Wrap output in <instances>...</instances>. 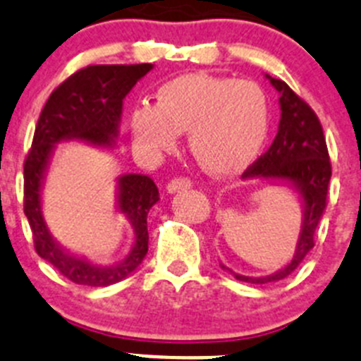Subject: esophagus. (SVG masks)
Instances as JSON below:
<instances>
[{
	"mask_svg": "<svg viewBox=\"0 0 361 361\" xmlns=\"http://www.w3.org/2000/svg\"><path fill=\"white\" fill-rule=\"evenodd\" d=\"M190 187H192L190 180H185V178H174L173 181L167 183V192H169V194H176V192L187 190V188Z\"/></svg>",
	"mask_w": 361,
	"mask_h": 361,
	"instance_id": "esophagus-1",
	"label": "esophagus"
}]
</instances>
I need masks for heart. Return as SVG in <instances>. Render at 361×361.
<instances>
[{
    "label": "heart",
    "mask_w": 361,
    "mask_h": 361,
    "mask_svg": "<svg viewBox=\"0 0 361 361\" xmlns=\"http://www.w3.org/2000/svg\"><path fill=\"white\" fill-rule=\"evenodd\" d=\"M271 106L265 90L251 80L181 74L157 90L154 106L131 112L135 149L158 157L176 147L188 131V151L210 176L230 178L260 157L269 137Z\"/></svg>",
    "instance_id": "b5f03b06"
}]
</instances>
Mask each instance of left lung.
Listing matches in <instances>:
<instances>
[{"label":"left lung","mask_w":361,"mask_h":361,"mask_svg":"<svg viewBox=\"0 0 361 361\" xmlns=\"http://www.w3.org/2000/svg\"><path fill=\"white\" fill-rule=\"evenodd\" d=\"M265 78L279 94L281 119L278 135L267 153L242 174V180L271 181L292 188L301 203V230L292 260L272 274L244 276L221 264L222 271L230 272L235 279L255 285L274 283L287 278L305 260L310 249L313 247L315 230L324 215L328 185L331 180L328 147L317 116L287 83L272 78L269 74H265Z\"/></svg>","instance_id":"left-lung-1"}]
</instances>
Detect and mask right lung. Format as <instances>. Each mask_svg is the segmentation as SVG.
<instances>
[{"mask_svg": "<svg viewBox=\"0 0 361 361\" xmlns=\"http://www.w3.org/2000/svg\"><path fill=\"white\" fill-rule=\"evenodd\" d=\"M153 69L137 66H89L74 73L44 104L25 161V215L39 257L59 269L67 279L87 287H109L128 278L147 255V214L160 201L158 188L142 174L117 178L116 210L133 230L128 255L112 265H99L63 247L49 231L42 214V188L56 144L85 142L99 149H114L119 139L123 101L130 90Z\"/></svg>", "mask_w": 361, "mask_h": 361, "instance_id": "add662e5", "label": "right lung"}]
</instances>
